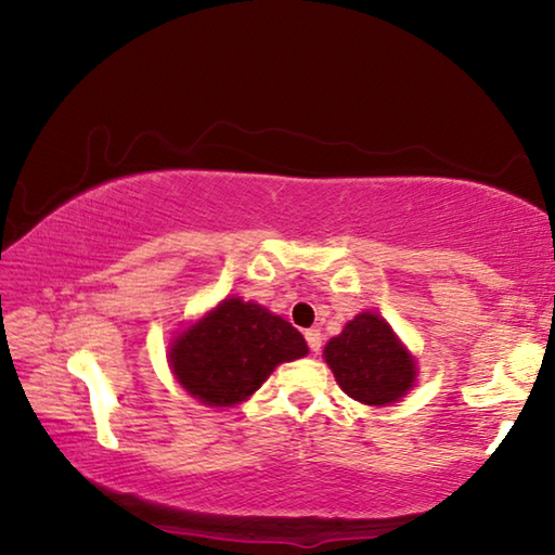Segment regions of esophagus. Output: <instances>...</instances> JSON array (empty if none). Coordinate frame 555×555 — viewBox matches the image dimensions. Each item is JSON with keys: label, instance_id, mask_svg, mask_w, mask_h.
Wrapping results in <instances>:
<instances>
[{"label": "esophagus", "instance_id": "34e87169", "mask_svg": "<svg viewBox=\"0 0 555 555\" xmlns=\"http://www.w3.org/2000/svg\"><path fill=\"white\" fill-rule=\"evenodd\" d=\"M306 343H308V347H311V352H321V347H323V333L318 331V327H311V331H306Z\"/></svg>", "mask_w": 555, "mask_h": 555}]
</instances>
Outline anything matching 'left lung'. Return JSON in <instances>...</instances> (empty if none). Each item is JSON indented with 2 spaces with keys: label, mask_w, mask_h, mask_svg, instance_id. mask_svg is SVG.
Here are the masks:
<instances>
[{
  "label": "left lung",
  "mask_w": 555,
  "mask_h": 555,
  "mask_svg": "<svg viewBox=\"0 0 555 555\" xmlns=\"http://www.w3.org/2000/svg\"><path fill=\"white\" fill-rule=\"evenodd\" d=\"M340 389L367 406H389L416 382V362L382 315L364 311L325 345Z\"/></svg>",
  "instance_id": "1"
}]
</instances>
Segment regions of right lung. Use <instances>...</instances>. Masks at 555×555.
<instances>
[{"instance_id":"1","label":"right lung","mask_w":555,"mask_h":555,"mask_svg":"<svg viewBox=\"0 0 555 555\" xmlns=\"http://www.w3.org/2000/svg\"><path fill=\"white\" fill-rule=\"evenodd\" d=\"M308 354L294 325L264 306L224 298L168 347L181 387L205 406H234L251 397L276 364Z\"/></svg>"}]
</instances>
